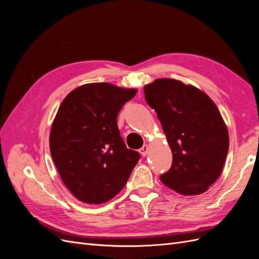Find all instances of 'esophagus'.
<instances>
[{"label":"esophagus","mask_w":259,"mask_h":259,"mask_svg":"<svg viewBox=\"0 0 259 259\" xmlns=\"http://www.w3.org/2000/svg\"><path fill=\"white\" fill-rule=\"evenodd\" d=\"M148 150H149V146L148 145H144L142 148L139 149V152L143 156H146L148 154Z\"/></svg>","instance_id":"1"}]
</instances>
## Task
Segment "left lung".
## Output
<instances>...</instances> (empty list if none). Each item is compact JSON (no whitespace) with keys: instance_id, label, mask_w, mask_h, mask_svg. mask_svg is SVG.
Listing matches in <instances>:
<instances>
[{"instance_id":"1","label":"left lung","mask_w":259,"mask_h":259,"mask_svg":"<svg viewBox=\"0 0 259 259\" xmlns=\"http://www.w3.org/2000/svg\"><path fill=\"white\" fill-rule=\"evenodd\" d=\"M144 92L173 153L161 182L184 195L205 192L221 176L229 149L228 128L217 106L195 86L167 77L145 85Z\"/></svg>"}]
</instances>
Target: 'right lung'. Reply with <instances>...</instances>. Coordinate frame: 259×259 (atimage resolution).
<instances>
[{
	"mask_svg": "<svg viewBox=\"0 0 259 259\" xmlns=\"http://www.w3.org/2000/svg\"><path fill=\"white\" fill-rule=\"evenodd\" d=\"M135 89L84 84L70 92L52 124L50 149L62 183L74 197L101 204L126 185L140 155L127 149L116 117Z\"/></svg>",
	"mask_w": 259,
	"mask_h": 259,
	"instance_id": "1",
	"label": "right lung"
}]
</instances>
